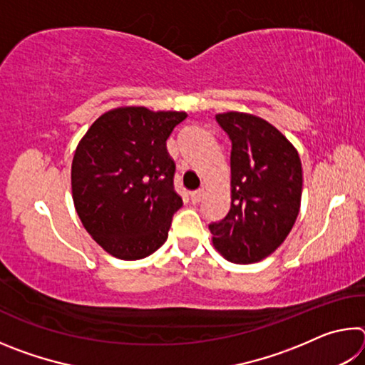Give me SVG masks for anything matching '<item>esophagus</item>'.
<instances>
[{"instance_id": "obj_1", "label": "esophagus", "mask_w": 365, "mask_h": 365, "mask_svg": "<svg viewBox=\"0 0 365 365\" xmlns=\"http://www.w3.org/2000/svg\"><path fill=\"white\" fill-rule=\"evenodd\" d=\"M191 201L193 202H200L201 200H202V196H205V188H197V190H195V191H191Z\"/></svg>"}]
</instances>
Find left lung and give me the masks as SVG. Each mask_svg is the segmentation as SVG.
<instances>
[{
  "mask_svg": "<svg viewBox=\"0 0 365 365\" xmlns=\"http://www.w3.org/2000/svg\"><path fill=\"white\" fill-rule=\"evenodd\" d=\"M215 120L232 141V202L209 230L227 261L252 264L272 255L292 232L301 206V159L261 117L232 110Z\"/></svg>",
  "mask_w": 365,
  "mask_h": 365,
  "instance_id": "left-lung-1",
  "label": "left lung"
}]
</instances>
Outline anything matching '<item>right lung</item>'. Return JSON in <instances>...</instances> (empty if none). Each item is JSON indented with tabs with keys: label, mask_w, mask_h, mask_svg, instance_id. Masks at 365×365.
Instances as JSON below:
<instances>
[{
	"label": "right lung",
	"mask_w": 365,
	"mask_h": 365,
	"mask_svg": "<svg viewBox=\"0 0 365 365\" xmlns=\"http://www.w3.org/2000/svg\"><path fill=\"white\" fill-rule=\"evenodd\" d=\"M187 113L127 106L93 122L73 154L72 197L85 230L123 261L164 245L182 197L165 141Z\"/></svg>",
	"instance_id": "right-lung-1"
}]
</instances>
